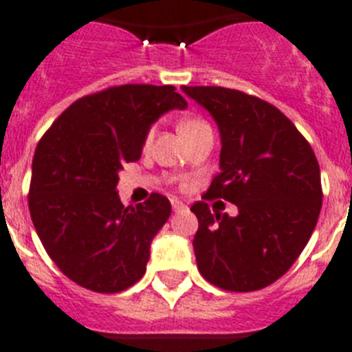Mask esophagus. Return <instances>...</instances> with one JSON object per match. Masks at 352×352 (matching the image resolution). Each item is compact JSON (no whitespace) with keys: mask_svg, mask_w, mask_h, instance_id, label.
Returning <instances> with one entry per match:
<instances>
[{"mask_svg":"<svg viewBox=\"0 0 352 352\" xmlns=\"http://www.w3.org/2000/svg\"><path fill=\"white\" fill-rule=\"evenodd\" d=\"M172 207H173V210H175V212H179V210L186 209L184 204H182V201H180V200H177V198H173V200H172Z\"/></svg>","mask_w":352,"mask_h":352,"instance_id":"obj_1","label":"esophagus"}]
</instances>
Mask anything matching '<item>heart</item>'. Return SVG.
<instances>
[{
    "label": "heart",
    "mask_w": 352,
    "mask_h": 352,
    "mask_svg": "<svg viewBox=\"0 0 352 352\" xmlns=\"http://www.w3.org/2000/svg\"><path fill=\"white\" fill-rule=\"evenodd\" d=\"M206 127H209V124H207L206 120H201V118H197V117H189V118H184V120L180 122L179 124V131L180 134L184 136V138H189V136H193L195 133H198V131L206 129ZM152 136H154V131H148L146 133V142H151Z\"/></svg>",
    "instance_id": "b5f03b06"
}]
</instances>
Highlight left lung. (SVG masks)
I'll return each mask as SVG.
<instances>
[{
	"mask_svg": "<svg viewBox=\"0 0 352 352\" xmlns=\"http://www.w3.org/2000/svg\"><path fill=\"white\" fill-rule=\"evenodd\" d=\"M212 115L221 134V172L191 210L193 248L207 282L232 292L274 283L303 252L322 206L320 170L310 143L273 104L223 87H182ZM223 197L240 214L210 213Z\"/></svg>",
	"mask_w": 352,
	"mask_h": 352,
	"instance_id": "8db88e82",
	"label": "left lung"
}]
</instances>
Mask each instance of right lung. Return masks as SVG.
I'll return each instance as SVG.
<instances>
[{"label":"right lung","instance_id":"right-lung-1","mask_svg":"<svg viewBox=\"0 0 352 352\" xmlns=\"http://www.w3.org/2000/svg\"><path fill=\"white\" fill-rule=\"evenodd\" d=\"M175 87L120 85L72 102L36 145L28 206L33 227L58 269L100 294L129 289L145 274L151 243L172 206L152 193L124 207L118 172L142 157L151 125L184 109Z\"/></svg>","mask_w":352,"mask_h":352}]
</instances>
